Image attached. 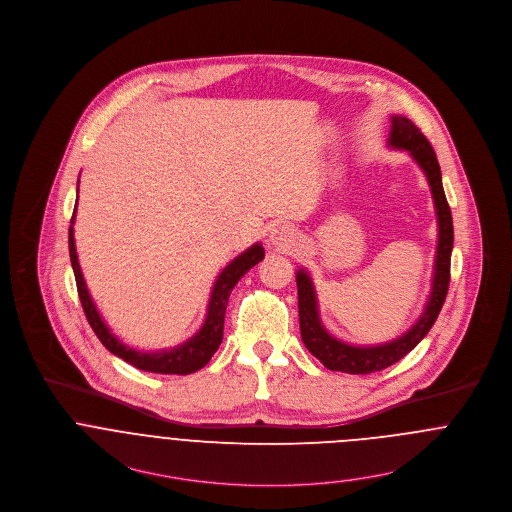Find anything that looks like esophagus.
Wrapping results in <instances>:
<instances>
[{
    "mask_svg": "<svg viewBox=\"0 0 512 512\" xmlns=\"http://www.w3.org/2000/svg\"><path fill=\"white\" fill-rule=\"evenodd\" d=\"M295 242V234L291 233L289 229L285 227H279L274 233H272V244H278V246H289Z\"/></svg>",
    "mask_w": 512,
    "mask_h": 512,
    "instance_id": "obj_1",
    "label": "esophagus"
}]
</instances>
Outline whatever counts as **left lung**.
Returning <instances> with one entry per match:
<instances>
[{"label": "left lung", "mask_w": 512, "mask_h": 512, "mask_svg": "<svg viewBox=\"0 0 512 512\" xmlns=\"http://www.w3.org/2000/svg\"><path fill=\"white\" fill-rule=\"evenodd\" d=\"M389 146L407 150L413 160L424 172L428 186L432 191L436 219H438V246H436V260H434V276H432V291L428 295L426 307L419 317V321L411 326L399 338L377 344V346H354L334 338L326 330L317 305V293L313 279L305 272H297V295H299V326L301 338L307 350L325 364V368L332 372L344 373H373L381 372L403 356H407L420 340L428 334V330L436 323L438 313L446 301L448 285H450V258L454 246V225H452V211L446 201V193L442 187V174L440 164L436 160V152L430 146L428 139L420 133L419 127L403 117H391V131H389Z\"/></svg>", "instance_id": "1"}]
</instances>
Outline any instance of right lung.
Segmentation results:
<instances>
[{"label": "right lung", "instance_id": "add662e5", "mask_svg": "<svg viewBox=\"0 0 512 512\" xmlns=\"http://www.w3.org/2000/svg\"><path fill=\"white\" fill-rule=\"evenodd\" d=\"M74 217H76V207H74V215H72V225H74ZM72 225H70V231H68L70 262H72V270H74V276H76L78 295H80L86 319L92 326L93 332L97 334V338L101 340V344L111 354L119 356L121 360L129 362L131 366L144 370V372L187 375V373L201 370L211 360V356L217 352V348L223 342L225 311H227V303H229L234 285L250 268H254L258 262L264 260V248H262L260 242L250 246L248 250H244L240 256H236L233 262L219 274V278L213 285L209 307H207V317H205L203 326L199 328V332L186 340L184 344L176 346V348L160 350V352H142V350H135V348H129L127 344H123L109 330V326L103 323V319H101V315H99V311H97V307L92 301V295L88 291L84 276H82V270H80Z\"/></svg>", "mask_w": 512, "mask_h": 512}]
</instances>
